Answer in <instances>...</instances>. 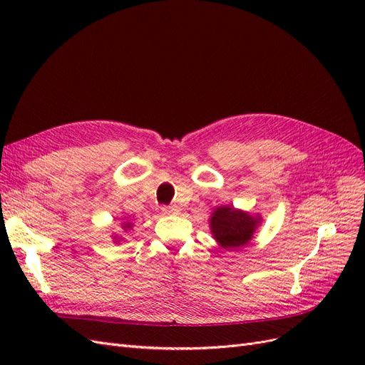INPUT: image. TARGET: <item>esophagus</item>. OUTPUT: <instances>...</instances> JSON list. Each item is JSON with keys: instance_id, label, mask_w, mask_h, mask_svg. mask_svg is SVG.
Returning <instances> with one entry per match:
<instances>
[{"instance_id": "esophagus-1", "label": "esophagus", "mask_w": 365, "mask_h": 365, "mask_svg": "<svg viewBox=\"0 0 365 365\" xmlns=\"http://www.w3.org/2000/svg\"><path fill=\"white\" fill-rule=\"evenodd\" d=\"M181 212L178 205H164L163 215H178Z\"/></svg>"}]
</instances>
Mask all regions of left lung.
Instances as JSON below:
<instances>
[{"label":"left lung","instance_id":"left-lung-1","mask_svg":"<svg viewBox=\"0 0 365 365\" xmlns=\"http://www.w3.org/2000/svg\"><path fill=\"white\" fill-rule=\"evenodd\" d=\"M257 224L259 217H252L235 207H220L210 219L215 239L225 250H236L248 244Z\"/></svg>","mask_w":365,"mask_h":365}]
</instances>
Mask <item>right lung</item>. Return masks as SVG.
<instances>
[{
    "instance_id": "obj_1",
    "label": "right lung",
    "mask_w": 365,
    "mask_h": 365,
    "mask_svg": "<svg viewBox=\"0 0 365 365\" xmlns=\"http://www.w3.org/2000/svg\"><path fill=\"white\" fill-rule=\"evenodd\" d=\"M129 225H130V224H128V225H126V227H129Z\"/></svg>"
}]
</instances>
